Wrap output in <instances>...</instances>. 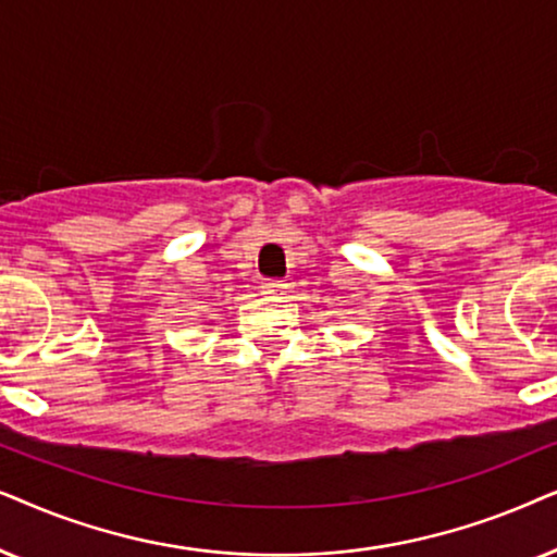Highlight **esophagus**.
I'll use <instances>...</instances> for the list:
<instances>
[{
    "instance_id": "obj_1",
    "label": "esophagus",
    "mask_w": 557,
    "mask_h": 557,
    "mask_svg": "<svg viewBox=\"0 0 557 557\" xmlns=\"http://www.w3.org/2000/svg\"><path fill=\"white\" fill-rule=\"evenodd\" d=\"M262 293L264 295H285L287 283H285V280H277V277H267V280H262Z\"/></svg>"
}]
</instances>
